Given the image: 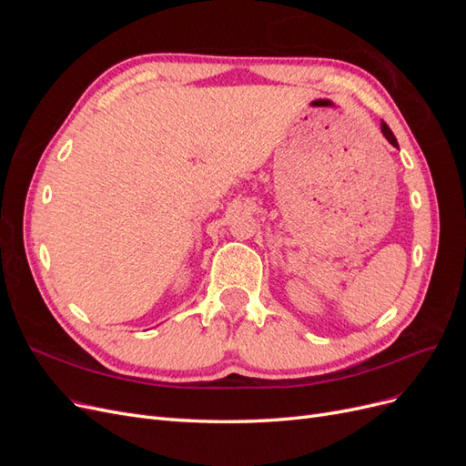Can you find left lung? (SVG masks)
<instances>
[{"label":"left lung","mask_w":466,"mask_h":466,"mask_svg":"<svg viewBox=\"0 0 466 466\" xmlns=\"http://www.w3.org/2000/svg\"><path fill=\"white\" fill-rule=\"evenodd\" d=\"M380 130H383V134H385V137L389 139V142L394 146V147H399V144H397V137H394V134L390 132V128H389V126L383 122V124H380Z\"/></svg>","instance_id":"left-lung-1"}]
</instances>
